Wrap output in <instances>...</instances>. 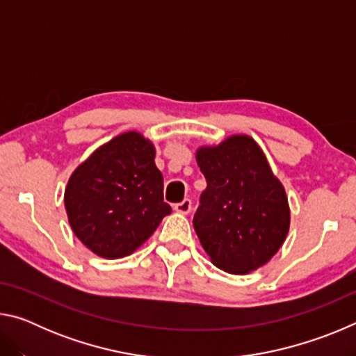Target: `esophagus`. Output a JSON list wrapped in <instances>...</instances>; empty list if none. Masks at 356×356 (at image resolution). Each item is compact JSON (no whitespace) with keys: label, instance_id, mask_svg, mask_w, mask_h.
Segmentation results:
<instances>
[{"label":"esophagus","instance_id":"obj_1","mask_svg":"<svg viewBox=\"0 0 356 356\" xmlns=\"http://www.w3.org/2000/svg\"><path fill=\"white\" fill-rule=\"evenodd\" d=\"M174 210L182 215H188L191 212V201L190 200H184L182 202H177L176 206H174Z\"/></svg>","mask_w":356,"mask_h":356}]
</instances>
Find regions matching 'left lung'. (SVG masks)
Segmentation results:
<instances>
[{"label":"left lung","mask_w":356,"mask_h":356,"mask_svg":"<svg viewBox=\"0 0 356 356\" xmlns=\"http://www.w3.org/2000/svg\"><path fill=\"white\" fill-rule=\"evenodd\" d=\"M207 180L193 226L216 267L246 275L267 264L284 243L291 225L284 186L248 135L196 150Z\"/></svg>","instance_id":"8db88e82"}]
</instances>
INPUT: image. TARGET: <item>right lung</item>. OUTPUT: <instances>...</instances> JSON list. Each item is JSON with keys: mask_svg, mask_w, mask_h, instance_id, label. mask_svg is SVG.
I'll return each instance as SVG.
<instances>
[{"mask_svg": "<svg viewBox=\"0 0 356 356\" xmlns=\"http://www.w3.org/2000/svg\"><path fill=\"white\" fill-rule=\"evenodd\" d=\"M154 159L152 143L138 131H125L72 172L64 193L65 212L72 231L94 254H131L171 213Z\"/></svg>", "mask_w": 356, "mask_h": 356, "instance_id": "1", "label": "right lung"}]
</instances>
